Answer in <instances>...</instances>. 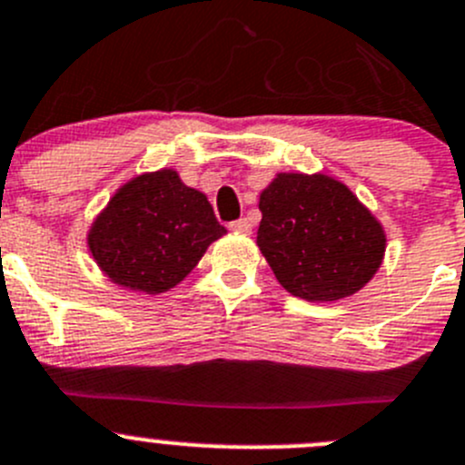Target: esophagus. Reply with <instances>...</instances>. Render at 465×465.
Masks as SVG:
<instances>
[{"label": "esophagus", "instance_id": "obj_1", "mask_svg": "<svg viewBox=\"0 0 465 465\" xmlns=\"http://www.w3.org/2000/svg\"><path fill=\"white\" fill-rule=\"evenodd\" d=\"M230 230H232V232H242V235H249V232H251V221L249 219L232 221V223H230Z\"/></svg>", "mask_w": 465, "mask_h": 465}]
</instances>
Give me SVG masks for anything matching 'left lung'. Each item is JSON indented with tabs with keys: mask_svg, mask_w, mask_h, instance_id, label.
<instances>
[{
	"mask_svg": "<svg viewBox=\"0 0 465 465\" xmlns=\"http://www.w3.org/2000/svg\"><path fill=\"white\" fill-rule=\"evenodd\" d=\"M258 207V246L292 296L338 302L362 290L381 267V221L331 175L276 173Z\"/></svg>",
	"mask_w": 465,
	"mask_h": 465,
	"instance_id": "1",
	"label": "left lung"
}]
</instances>
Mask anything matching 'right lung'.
Wrapping results in <instances>:
<instances>
[{
    "mask_svg": "<svg viewBox=\"0 0 465 465\" xmlns=\"http://www.w3.org/2000/svg\"><path fill=\"white\" fill-rule=\"evenodd\" d=\"M225 232L205 193L187 187L175 169H159L116 189L88 225L86 244L114 285L162 294L183 282Z\"/></svg>",
    "mask_w": 465,
    "mask_h": 465,
    "instance_id": "right-lung-1",
    "label": "right lung"
}]
</instances>
